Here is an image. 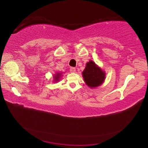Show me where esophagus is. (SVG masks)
Listing matches in <instances>:
<instances>
[{
  "label": "esophagus",
  "mask_w": 148,
  "mask_h": 148,
  "mask_svg": "<svg viewBox=\"0 0 148 148\" xmlns=\"http://www.w3.org/2000/svg\"><path fill=\"white\" fill-rule=\"evenodd\" d=\"M70 71L71 72V73H75V68H74V67H71L70 68Z\"/></svg>",
  "instance_id": "34e87169"
}]
</instances>
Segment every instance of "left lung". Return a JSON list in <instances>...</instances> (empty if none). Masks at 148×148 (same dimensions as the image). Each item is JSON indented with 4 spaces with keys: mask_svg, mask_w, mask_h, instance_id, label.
<instances>
[{
    "mask_svg": "<svg viewBox=\"0 0 148 148\" xmlns=\"http://www.w3.org/2000/svg\"><path fill=\"white\" fill-rule=\"evenodd\" d=\"M82 77L89 87L94 88L100 86L104 82L105 73L93 61L90 60L86 63Z\"/></svg>",
    "mask_w": 148,
    "mask_h": 148,
    "instance_id": "left-lung-1",
    "label": "left lung"
}]
</instances>
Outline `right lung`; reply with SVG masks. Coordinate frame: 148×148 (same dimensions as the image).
<instances>
[{"mask_svg":"<svg viewBox=\"0 0 148 148\" xmlns=\"http://www.w3.org/2000/svg\"><path fill=\"white\" fill-rule=\"evenodd\" d=\"M61 74H62V73H57V74H56L54 75V77H53V78H54V81L53 82H57V81H58V80L60 79V76H61Z\"/></svg>","mask_w":148,"mask_h":148,"instance_id":"add662e5","label":"right lung"}]
</instances>
